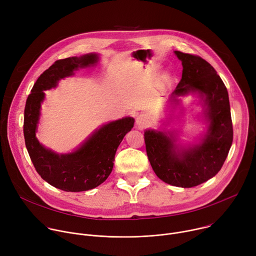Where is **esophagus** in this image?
<instances>
[{
	"label": "esophagus",
	"instance_id": "esophagus-1",
	"mask_svg": "<svg viewBox=\"0 0 256 256\" xmlns=\"http://www.w3.org/2000/svg\"><path fill=\"white\" fill-rule=\"evenodd\" d=\"M136 126L138 128H144L146 126V124H147V118H146L144 116H136Z\"/></svg>",
	"mask_w": 256,
	"mask_h": 256
}]
</instances>
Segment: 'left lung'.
<instances>
[{"label":"left lung","mask_w":256,"mask_h":256,"mask_svg":"<svg viewBox=\"0 0 256 256\" xmlns=\"http://www.w3.org/2000/svg\"><path fill=\"white\" fill-rule=\"evenodd\" d=\"M181 60L182 77L170 99L198 92L204 105L208 132L200 144L178 149L175 134L148 130L146 151L156 175L166 184L194 188L221 170L233 142V126L227 88L216 70L198 56L174 52Z\"/></svg>","instance_id":"obj_1"}]
</instances>
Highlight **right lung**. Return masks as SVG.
I'll use <instances>...</instances> for the list:
<instances>
[{
	"label": "right lung",
	"mask_w": 256,
	"mask_h": 256,
	"mask_svg": "<svg viewBox=\"0 0 256 256\" xmlns=\"http://www.w3.org/2000/svg\"><path fill=\"white\" fill-rule=\"evenodd\" d=\"M98 60V54H88L56 60L35 82L26 100L23 132L30 159L44 180L64 192H86L103 184L112 171L120 144L134 126L132 118L104 124L70 154H56L36 138L44 91L56 87L60 79L74 75L79 68L94 66Z\"/></svg>",
	"instance_id": "1"
}]
</instances>
